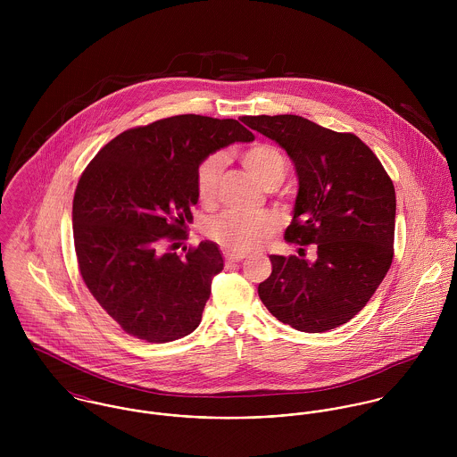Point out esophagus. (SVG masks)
<instances>
[{
    "label": "esophagus",
    "instance_id": "34e87169",
    "mask_svg": "<svg viewBox=\"0 0 457 457\" xmlns=\"http://www.w3.org/2000/svg\"><path fill=\"white\" fill-rule=\"evenodd\" d=\"M245 261L243 253H225V262L227 263H234V262Z\"/></svg>",
    "mask_w": 457,
    "mask_h": 457
}]
</instances>
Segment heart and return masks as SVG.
Listing matches in <instances>:
<instances>
[{
	"label": "heart",
	"mask_w": 457,
	"mask_h": 457,
	"mask_svg": "<svg viewBox=\"0 0 457 457\" xmlns=\"http://www.w3.org/2000/svg\"><path fill=\"white\" fill-rule=\"evenodd\" d=\"M241 162L265 190L279 187L285 179V160L281 153L269 144H257L246 149L241 154ZM223 169L225 156L221 153L209 154L200 162L195 174V190L202 204H212L216 198ZM279 225L281 220L272 212L243 214L227 211L207 221L205 234L211 241L230 253H246L261 248L269 237L278 232Z\"/></svg>",
	"instance_id": "heart-1"
}]
</instances>
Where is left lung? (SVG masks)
Instances as JSON below:
<instances>
[{"label":"left lung","mask_w":457,"mask_h":457,"mask_svg":"<svg viewBox=\"0 0 457 457\" xmlns=\"http://www.w3.org/2000/svg\"><path fill=\"white\" fill-rule=\"evenodd\" d=\"M243 123L281 145L299 190L285 230L299 257L270 255L259 285L265 308L303 332H326L352 320L384 281L394 255L395 192L375 153L353 133L306 118L246 116ZM306 244H315L308 262Z\"/></svg>","instance_id":"8db88e82"}]
</instances>
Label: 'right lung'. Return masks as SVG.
<instances>
[{
  "label": "right lung",
  "mask_w": 457,
  "mask_h": 457,
  "mask_svg": "<svg viewBox=\"0 0 457 457\" xmlns=\"http://www.w3.org/2000/svg\"><path fill=\"white\" fill-rule=\"evenodd\" d=\"M253 138L236 120L172 116L120 133L82 172L71 207L80 276L125 332L167 343L200 324L223 257L212 241L176 253L198 202L196 169Z\"/></svg>",
  "instance_id": "obj_1"
}]
</instances>
